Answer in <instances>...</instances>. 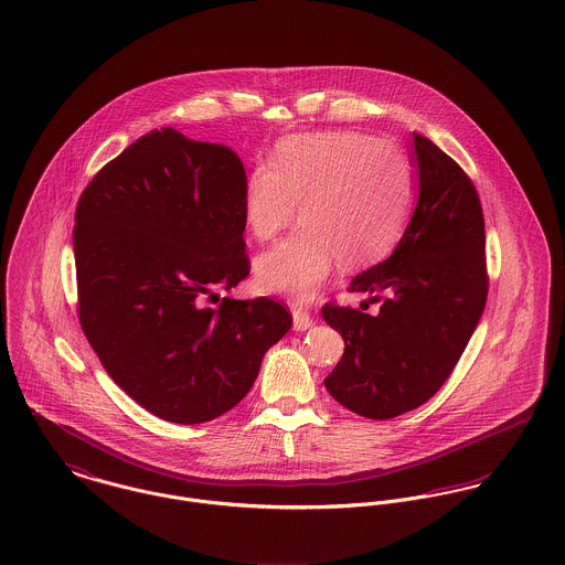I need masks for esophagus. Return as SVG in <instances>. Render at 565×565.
<instances>
[{
    "mask_svg": "<svg viewBox=\"0 0 565 565\" xmlns=\"http://www.w3.org/2000/svg\"><path fill=\"white\" fill-rule=\"evenodd\" d=\"M291 316H294V328H296V330H307V328L313 326L311 313H309L307 309H302V307H294Z\"/></svg>",
    "mask_w": 565,
    "mask_h": 565,
    "instance_id": "esophagus-1",
    "label": "esophagus"
}]
</instances>
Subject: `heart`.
<instances>
[{"mask_svg":"<svg viewBox=\"0 0 565 565\" xmlns=\"http://www.w3.org/2000/svg\"><path fill=\"white\" fill-rule=\"evenodd\" d=\"M413 193L411 161L387 139L323 132L282 141L271 164L247 178L243 217L258 242H269L300 202L302 226L256 258L258 287L309 302L339 260L348 269L381 260L403 235Z\"/></svg>","mask_w":565,"mask_h":565,"instance_id":"1","label":"heart"}]
</instances>
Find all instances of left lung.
Returning a JSON list of instances; mask_svg holds the SVG:
<instances>
[{
    "mask_svg": "<svg viewBox=\"0 0 565 565\" xmlns=\"http://www.w3.org/2000/svg\"><path fill=\"white\" fill-rule=\"evenodd\" d=\"M417 204L394 254L359 274L350 291L381 302L376 316L323 305L345 341L328 394L345 408L390 419L433 398L461 359L487 302L484 220L468 173L413 132Z\"/></svg>",
    "mask_w": 565,
    "mask_h": 565,
    "instance_id": "1",
    "label": "left lung"
}]
</instances>
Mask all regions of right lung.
Here are the masks:
<instances>
[{
	"label": "right lung",
	"mask_w": 565,
	"mask_h": 565,
	"mask_svg": "<svg viewBox=\"0 0 565 565\" xmlns=\"http://www.w3.org/2000/svg\"><path fill=\"white\" fill-rule=\"evenodd\" d=\"M245 184L231 148L161 128L82 191V330L108 376L167 422L202 424L242 403L265 352L291 328L271 298L204 305L249 274Z\"/></svg>",
	"instance_id": "right-lung-1"
}]
</instances>
